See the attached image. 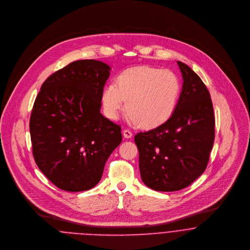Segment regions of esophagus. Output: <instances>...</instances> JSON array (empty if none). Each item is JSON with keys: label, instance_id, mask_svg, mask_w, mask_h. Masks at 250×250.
Returning <instances> with one entry per match:
<instances>
[{"label": "esophagus", "instance_id": "34e87169", "mask_svg": "<svg viewBox=\"0 0 250 250\" xmlns=\"http://www.w3.org/2000/svg\"><path fill=\"white\" fill-rule=\"evenodd\" d=\"M123 136H124V138H126V139H130V138L133 137V133H132L130 130L125 129V130L123 131Z\"/></svg>", "mask_w": 250, "mask_h": 250}]
</instances>
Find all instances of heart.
<instances>
[{"mask_svg":"<svg viewBox=\"0 0 250 250\" xmlns=\"http://www.w3.org/2000/svg\"><path fill=\"white\" fill-rule=\"evenodd\" d=\"M181 91L178 76L149 66H138L121 72L116 84H106L102 101L107 116L116 119L126 109L141 127L154 128L173 114Z\"/></svg>","mask_w":250,"mask_h":250,"instance_id":"b5f03b06","label":"heart"}]
</instances>
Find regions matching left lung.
Listing matches in <instances>:
<instances>
[{
	"label": "left lung",
	"mask_w": 250,
	"mask_h": 250,
	"mask_svg": "<svg viewBox=\"0 0 250 250\" xmlns=\"http://www.w3.org/2000/svg\"><path fill=\"white\" fill-rule=\"evenodd\" d=\"M182 91L164 124L135 136L144 183L155 191L183 189L207 168L214 142L215 119L210 94L199 76L177 61Z\"/></svg>",
	"instance_id": "left-lung-1"
}]
</instances>
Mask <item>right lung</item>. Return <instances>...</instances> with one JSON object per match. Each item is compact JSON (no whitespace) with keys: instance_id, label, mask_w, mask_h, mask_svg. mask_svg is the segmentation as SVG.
<instances>
[{"instance_id":"1","label":"right lung","mask_w":250,"mask_h":250,"mask_svg":"<svg viewBox=\"0 0 250 250\" xmlns=\"http://www.w3.org/2000/svg\"><path fill=\"white\" fill-rule=\"evenodd\" d=\"M109 70L100 61H75L49 76L35 100L30 117L33 156L62 190L80 192L97 185L122 141L121 127L100 112Z\"/></svg>"}]
</instances>
